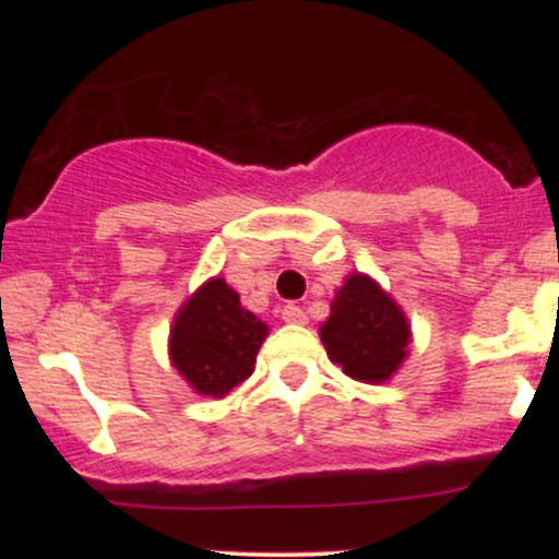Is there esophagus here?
<instances>
[{
    "label": "esophagus",
    "instance_id": "1",
    "mask_svg": "<svg viewBox=\"0 0 559 559\" xmlns=\"http://www.w3.org/2000/svg\"><path fill=\"white\" fill-rule=\"evenodd\" d=\"M281 318H284L286 323H292V325H305L307 323L305 310H301V307H297V305H286L284 310H281Z\"/></svg>",
    "mask_w": 559,
    "mask_h": 559
}]
</instances>
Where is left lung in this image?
<instances>
[{
  "instance_id": "left-lung-1",
  "label": "left lung",
  "mask_w": 559,
  "mask_h": 559,
  "mask_svg": "<svg viewBox=\"0 0 559 559\" xmlns=\"http://www.w3.org/2000/svg\"><path fill=\"white\" fill-rule=\"evenodd\" d=\"M318 333L331 362L360 383L391 381L413 342L404 310L368 273L346 275Z\"/></svg>"
}]
</instances>
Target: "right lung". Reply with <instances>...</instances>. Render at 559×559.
<instances>
[{
	"label": "right lung",
	"instance_id": "obj_1",
	"mask_svg": "<svg viewBox=\"0 0 559 559\" xmlns=\"http://www.w3.org/2000/svg\"><path fill=\"white\" fill-rule=\"evenodd\" d=\"M267 323L241 307L239 294L215 275L178 307L168 336L170 365L199 396L223 400L254 373Z\"/></svg>",
	"mask_w": 559,
	"mask_h": 559
}]
</instances>
